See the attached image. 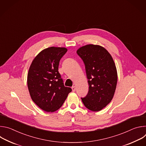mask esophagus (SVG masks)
<instances>
[{
  "label": "esophagus",
  "instance_id": "34e87169",
  "mask_svg": "<svg viewBox=\"0 0 146 146\" xmlns=\"http://www.w3.org/2000/svg\"><path fill=\"white\" fill-rule=\"evenodd\" d=\"M72 91H73V92H74V91H76V88H75V87H74V86L72 87Z\"/></svg>",
  "mask_w": 146,
  "mask_h": 146
}]
</instances>
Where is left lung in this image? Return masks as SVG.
<instances>
[{
    "instance_id": "left-lung-1",
    "label": "left lung",
    "mask_w": 146,
    "mask_h": 146,
    "mask_svg": "<svg viewBox=\"0 0 146 146\" xmlns=\"http://www.w3.org/2000/svg\"><path fill=\"white\" fill-rule=\"evenodd\" d=\"M77 54L84 62L89 85L88 94L81 98L84 106L93 111L105 108L112 100L117 83V72L110 53L99 45L79 48Z\"/></svg>"
}]
</instances>
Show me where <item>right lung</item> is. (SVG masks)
Masks as SVG:
<instances>
[{
    "mask_svg": "<svg viewBox=\"0 0 146 146\" xmlns=\"http://www.w3.org/2000/svg\"><path fill=\"white\" fill-rule=\"evenodd\" d=\"M67 51L65 47L46 48L36 55L29 69L27 84L31 97L46 112L58 110L72 91L64 86L58 72L60 59Z\"/></svg>",
    "mask_w": 146,
    "mask_h": 146,
    "instance_id": "right-lung-1",
    "label": "right lung"
}]
</instances>
